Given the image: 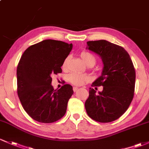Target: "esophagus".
<instances>
[{"label":"esophagus","mask_w":149,"mask_h":149,"mask_svg":"<svg viewBox=\"0 0 149 149\" xmlns=\"http://www.w3.org/2000/svg\"><path fill=\"white\" fill-rule=\"evenodd\" d=\"M78 89H79V88H78V87H73V91H74V92H76V91L78 90Z\"/></svg>","instance_id":"34e87169"}]
</instances>
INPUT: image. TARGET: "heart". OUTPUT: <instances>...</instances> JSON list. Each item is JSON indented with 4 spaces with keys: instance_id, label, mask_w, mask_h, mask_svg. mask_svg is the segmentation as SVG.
<instances>
[{
    "instance_id": "obj_1",
    "label": "heart",
    "mask_w": 149,
    "mask_h": 149,
    "mask_svg": "<svg viewBox=\"0 0 149 149\" xmlns=\"http://www.w3.org/2000/svg\"><path fill=\"white\" fill-rule=\"evenodd\" d=\"M81 58L83 59L84 63L86 65L88 64H93L94 65L95 63V57L93 54H91L89 52H83L81 54ZM69 58L67 57L66 58L64 61L63 66L65 67L67 64V61H68ZM67 79L69 81L70 84H73L75 86H81L84 84V83L86 82L89 80V77L87 75L82 74L80 73H76V72H72V73H69L67 76Z\"/></svg>"
}]
</instances>
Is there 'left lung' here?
Returning <instances> with one entry per match:
<instances>
[{"label": "left lung", "instance_id": "1", "mask_svg": "<svg viewBox=\"0 0 149 149\" xmlns=\"http://www.w3.org/2000/svg\"><path fill=\"white\" fill-rule=\"evenodd\" d=\"M86 48L99 56L103 64L101 75L91 86L103 88L98 94L89 88L86 111L96 121H113L126 111L134 98L136 72L132 61L124 48L106 40L88 41Z\"/></svg>", "mask_w": 149, "mask_h": 149}]
</instances>
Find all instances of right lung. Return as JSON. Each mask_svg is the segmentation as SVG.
<instances>
[{"label":"right lung","instance_id":"obj_1","mask_svg":"<svg viewBox=\"0 0 149 149\" xmlns=\"http://www.w3.org/2000/svg\"><path fill=\"white\" fill-rule=\"evenodd\" d=\"M72 48V43L48 39L29 47L22 55L17 67V92L24 110L36 121L53 123L66 112L73 87L65 84L54 90L51 75L61 73Z\"/></svg>","mask_w":149,"mask_h":149}]
</instances>
